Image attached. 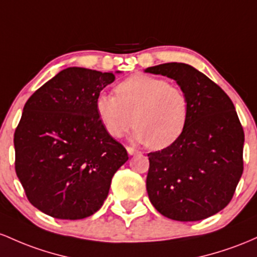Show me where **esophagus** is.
I'll use <instances>...</instances> for the list:
<instances>
[{
	"label": "esophagus",
	"mask_w": 257,
	"mask_h": 257,
	"mask_svg": "<svg viewBox=\"0 0 257 257\" xmlns=\"http://www.w3.org/2000/svg\"><path fill=\"white\" fill-rule=\"evenodd\" d=\"M126 151H127L130 155H134V154H136V153H137L136 149L132 148V147H126Z\"/></svg>",
	"instance_id": "obj_1"
}]
</instances>
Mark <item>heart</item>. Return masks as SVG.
<instances>
[{
    "instance_id": "1",
    "label": "heart",
    "mask_w": 257,
    "mask_h": 257,
    "mask_svg": "<svg viewBox=\"0 0 257 257\" xmlns=\"http://www.w3.org/2000/svg\"><path fill=\"white\" fill-rule=\"evenodd\" d=\"M116 96L99 93L96 111L106 132L120 138L132 126L136 142L164 149L183 134L189 117L186 92L161 77L135 74L115 87Z\"/></svg>"
}]
</instances>
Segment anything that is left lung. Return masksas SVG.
I'll list each match as a JSON object with an SVG mask.
<instances>
[{
  "label": "left lung",
  "instance_id": "8db88e82",
  "mask_svg": "<svg viewBox=\"0 0 257 257\" xmlns=\"http://www.w3.org/2000/svg\"><path fill=\"white\" fill-rule=\"evenodd\" d=\"M144 71L174 79L189 99L181 137L148 154L149 200L161 215L176 221L217 214L232 200L244 169V131L233 102L206 75L184 63Z\"/></svg>",
  "mask_w": 257,
  "mask_h": 257
}]
</instances>
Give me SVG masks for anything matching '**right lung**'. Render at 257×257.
Instances as JSON below:
<instances>
[{
  "label": "right lung",
  "mask_w": 257,
  "mask_h": 257,
  "mask_svg": "<svg viewBox=\"0 0 257 257\" xmlns=\"http://www.w3.org/2000/svg\"><path fill=\"white\" fill-rule=\"evenodd\" d=\"M114 80L113 73L66 68L25 103L14 132L16 172L43 214L60 220L93 215L128 160L96 111V98Z\"/></svg>",
  "instance_id": "right-lung-1"
}]
</instances>
